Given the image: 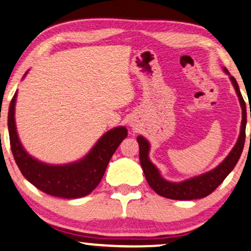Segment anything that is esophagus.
I'll use <instances>...</instances> for the list:
<instances>
[{
    "label": "esophagus",
    "mask_w": 251,
    "mask_h": 251,
    "mask_svg": "<svg viewBox=\"0 0 251 251\" xmlns=\"http://www.w3.org/2000/svg\"><path fill=\"white\" fill-rule=\"evenodd\" d=\"M130 126H134V124H133V123H130V124H129Z\"/></svg>",
    "instance_id": "esophagus-1"
}]
</instances>
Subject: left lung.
Masks as SVG:
<instances>
[{
	"label": "left lung",
	"instance_id": "1",
	"mask_svg": "<svg viewBox=\"0 0 251 251\" xmlns=\"http://www.w3.org/2000/svg\"><path fill=\"white\" fill-rule=\"evenodd\" d=\"M223 72L229 75L231 83H232L235 93H237L239 98V102H240L242 110V121L240 126V134H239L237 143H235L233 149L231 150L226 158L219 166H216L214 169L209 170L207 173L201 174L200 176H195V177L186 179L184 181L174 182L167 180L160 174L158 168L150 160L149 153L151 147H150L149 141L142 135L137 136L136 140L138 142V147H140V162L142 169H143L148 184L158 195L177 201H190L206 197L222 184V181L233 170L235 164H237L239 159H240L246 140V102L244 98H242L240 89H239V85L237 81H235V78L231 75L226 67H223Z\"/></svg>",
	"mask_w": 251,
	"mask_h": 251
}]
</instances>
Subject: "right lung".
<instances>
[{
  "instance_id": "add662e5",
  "label": "right lung",
  "mask_w": 251,
  "mask_h": 251,
  "mask_svg": "<svg viewBox=\"0 0 251 251\" xmlns=\"http://www.w3.org/2000/svg\"><path fill=\"white\" fill-rule=\"evenodd\" d=\"M28 71L25 73L27 75ZM18 91L14 93L9 107L7 128L14 160L24 177L39 190L48 195L67 198H80L89 195L101 180L111 156L127 136L125 126H117L108 130L93 145L88 154L77 161L66 164H50L39 161L25 151L18 135L16 126V102Z\"/></svg>"
}]
</instances>
